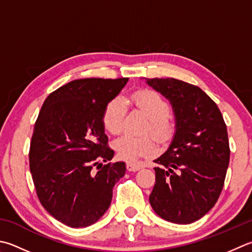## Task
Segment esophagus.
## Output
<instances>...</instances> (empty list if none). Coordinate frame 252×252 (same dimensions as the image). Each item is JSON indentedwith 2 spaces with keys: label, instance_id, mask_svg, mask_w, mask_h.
<instances>
[{
  "label": "esophagus",
  "instance_id": "34e87169",
  "mask_svg": "<svg viewBox=\"0 0 252 252\" xmlns=\"http://www.w3.org/2000/svg\"><path fill=\"white\" fill-rule=\"evenodd\" d=\"M141 168H142V167L140 165L133 164V162H127V164H126L127 171H137V170H140Z\"/></svg>",
  "mask_w": 252,
  "mask_h": 252
}]
</instances>
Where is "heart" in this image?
I'll return each instance as SVG.
<instances>
[{
  "mask_svg": "<svg viewBox=\"0 0 252 252\" xmlns=\"http://www.w3.org/2000/svg\"><path fill=\"white\" fill-rule=\"evenodd\" d=\"M149 118V130L157 139L166 140L174 131V125L169 118V103L159 94L150 90L133 93L127 100ZM126 111V102L116 97L107 103L102 112V125L111 134L120 133ZM118 156L126 161H135L143 157L154 156L158 149L150 136H134L123 134L113 143Z\"/></svg>",
  "mask_w": 252,
  "mask_h": 252,
  "instance_id": "b5f03b06",
  "label": "heart"
}]
</instances>
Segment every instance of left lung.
Wrapping results in <instances>:
<instances>
[{
	"instance_id": "obj_1",
	"label": "left lung",
	"mask_w": 252,
	"mask_h": 252,
	"mask_svg": "<svg viewBox=\"0 0 252 252\" xmlns=\"http://www.w3.org/2000/svg\"><path fill=\"white\" fill-rule=\"evenodd\" d=\"M171 103L176 132L154 162L150 195L155 213L171 223L191 224L219 200L229 164L227 127L216 103L192 84L176 78H145Z\"/></svg>"
}]
</instances>
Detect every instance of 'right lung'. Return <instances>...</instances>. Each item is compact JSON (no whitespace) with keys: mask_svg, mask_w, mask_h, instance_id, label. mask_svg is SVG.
Segmentation results:
<instances>
[{"mask_svg":"<svg viewBox=\"0 0 252 252\" xmlns=\"http://www.w3.org/2000/svg\"><path fill=\"white\" fill-rule=\"evenodd\" d=\"M127 81L67 83L47 97L34 123L29 168L38 199L49 214L70 227L96 223L109 209L113 187L126 174V162H108L115 152L108 147L102 112Z\"/></svg>","mask_w":252,"mask_h":252,"instance_id":"1","label":"right lung"}]
</instances>
